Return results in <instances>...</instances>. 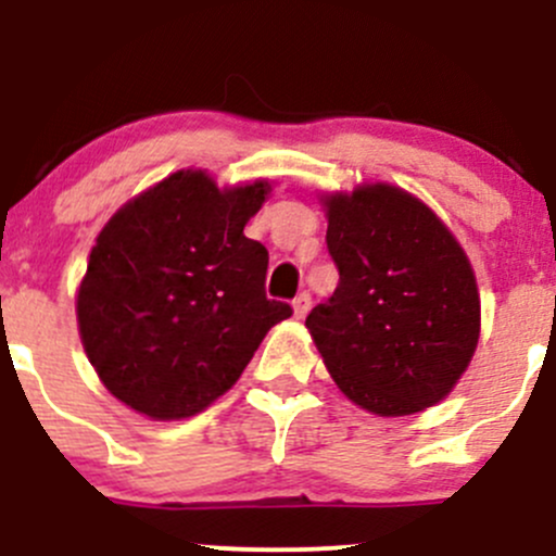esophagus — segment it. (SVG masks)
Listing matches in <instances>:
<instances>
[{
  "mask_svg": "<svg viewBox=\"0 0 556 556\" xmlns=\"http://www.w3.org/2000/svg\"><path fill=\"white\" fill-rule=\"evenodd\" d=\"M309 309H312V295L309 293H299V295H295V301H293L295 317L304 319L306 314H309Z\"/></svg>",
  "mask_w": 556,
  "mask_h": 556,
  "instance_id": "obj_1",
  "label": "esophagus"
}]
</instances>
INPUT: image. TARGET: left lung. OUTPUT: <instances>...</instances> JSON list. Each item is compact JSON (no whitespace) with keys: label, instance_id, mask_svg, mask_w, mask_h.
I'll return each instance as SVG.
<instances>
[{"label":"left lung","instance_id":"left-lung-1","mask_svg":"<svg viewBox=\"0 0 556 556\" xmlns=\"http://www.w3.org/2000/svg\"><path fill=\"white\" fill-rule=\"evenodd\" d=\"M333 295L306 317L330 377L379 417L452 392L479 344L473 268L450 228L395 185L325 199Z\"/></svg>","mask_w":556,"mask_h":556}]
</instances>
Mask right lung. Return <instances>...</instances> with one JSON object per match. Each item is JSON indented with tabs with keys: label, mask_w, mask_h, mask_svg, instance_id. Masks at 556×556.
Wrapping results in <instances>:
<instances>
[{
	"label": "right lung",
	"mask_w": 556,
	"mask_h": 556,
	"mask_svg": "<svg viewBox=\"0 0 556 556\" xmlns=\"http://www.w3.org/2000/svg\"><path fill=\"white\" fill-rule=\"evenodd\" d=\"M268 182L220 190L174 172L123 204L77 290L86 355L106 390L153 419L204 412L293 309L266 299L268 250L244 226Z\"/></svg>",
	"instance_id": "obj_1"
}]
</instances>
